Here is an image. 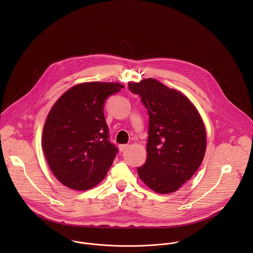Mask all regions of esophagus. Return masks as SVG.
Here are the masks:
<instances>
[{
  "instance_id": "obj_1",
  "label": "esophagus",
  "mask_w": 253,
  "mask_h": 253,
  "mask_svg": "<svg viewBox=\"0 0 253 253\" xmlns=\"http://www.w3.org/2000/svg\"><path fill=\"white\" fill-rule=\"evenodd\" d=\"M127 147H128V144H122L119 146V149H120L121 152H124L125 150L127 149Z\"/></svg>"
}]
</instances>
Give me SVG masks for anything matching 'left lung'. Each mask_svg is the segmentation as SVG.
<instances>
[{"label":"left lung","mask_w":253,"mask_h":253,"mask_svg":"<svg viewBox=\"0 0 253 253\" xmlns=\"http://www.w3.org/2000/svg\"><path fill=\"white\" fill-rule=\"evenodd\" d=\"M149 115L147 159L138 175L153 191L178 190L200 168L207 148L204 122L194 104L181 92L154 79L128 83Z\"/></svg>","instance_id":"left-lung-1"}]
</instances>
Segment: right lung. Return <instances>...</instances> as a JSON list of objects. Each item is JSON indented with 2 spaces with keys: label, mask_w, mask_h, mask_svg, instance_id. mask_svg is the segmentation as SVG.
<instances>
[{
  "label": "right lung",
  "mask_w": 253,
  "mask_h": 253,
  "mask_svg": "<svg viewBox=\"0 0 253 253\" xmlns=\"http://www.w3.org/2000/svg\"><path fill=\"white\" fill-rule=\"evenodd\" d=\"M125 87L118 83H83L64 92L50 109L42 130V150L54 176L79 191L104 179L118 153L109 140L103 107Z\"/></svg>",
  "instance_id": "obj_1"
}]
</instances>
